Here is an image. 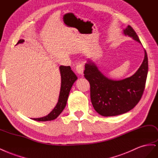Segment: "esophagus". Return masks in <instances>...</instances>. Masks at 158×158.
Segmentation results:
<instances>
[{
    "instance_id": "1",
    "label": "esophagus",
    "mask_w": 158,
    "mask_h": 158,
    "mask_svg": "<svg viewBox=\"0 0 158 158\" xmlns=\"http://www.w3.org/2000/svg\"><path fill=\"white\" fill-rule=\"evenodd\" d=\"M75 69L76 72H77V73L80 74V75H83V70H84V67L83 65L79 64L78 65H77V66L75 67Z\"/></svg>"
}]
</instances>
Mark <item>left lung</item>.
<instances>
[{
  "instance_id": "1",
  "label": "left lung",
  "mask_w": 158,
  "mask_h": 158,
  "mask_svg": "<svg viewBox=\"0 0 158 158\" xmlns=\"http://www.w3.org/2000/svg\"><path fill=\"white\" fill-rule=\"evenodd\" d=\"M123 33L141 44L138 35L130 25L123 29ZM85 68V77L90 86L91 102L100 115L109 117L123 114L139 103L144 90L148 71L145 50L144 58L139 69L134 75L124 79L116 81L106 77L89 59Z\"/></svg>"
}]
</instances>
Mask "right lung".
<instances>
[{
	"label": "right lung",
	"mask_w": 158,
	"mask_h": 158,
	"mask_svg": "<svg viewBox=\"0 0 158 158\" xmlns=\"http://www.w3.org/2000/svg\"><path fill=\"white\" fill-rule=\"evenodd\" d=\"M23 39H20L16 44L23 43ZM60 75H61V88L60 91V95L58 100V103L52 110L51 112L47 115L42 117L40 118H33L35 121H52L56 119L58 115L62 112L67 103L68 98L75 81L77 79V77L71 69L70 66H60Z\"/></svg>",
	"instance_id": "1"
}]
</instances>
